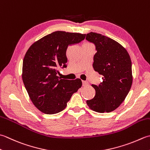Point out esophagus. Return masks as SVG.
Wrapping results in <instances>:
<instances>
[{
    "label": "esophagus",
    "mask_w": 150,
    "mask_h": 150,
    "mask_svg": "<svg viewBox=\"0 0 150 150\" xmlns=\"http://www.w3.org/2000/svg\"><path fill=\"white\" fill-rule=\"evenodd\" d=\"M89 84V83H88V82H87V81H83V86H88V85Z\"/></svg>",
    "instance_id": "obj_1"
}]
</instances>
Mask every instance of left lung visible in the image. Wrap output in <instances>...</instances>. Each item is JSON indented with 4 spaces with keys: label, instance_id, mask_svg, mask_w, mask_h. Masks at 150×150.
I'll return each instance as SVG.
<instances>
[{
    "label": "left lung",
    "instance_id": "left-lung-1",
    "mask_svg": "<svg viewBox=\"0 0 150 150\" xmlns=\"http://www.w3.org/2000/svg\"><path fill=\"white\" fill-rule=\"evenodd\" d=\"M86 40L96 46L93 67L103 77L102 83L92 85L96 95L86 103L96 112H110L122 104L131 89V58L126 49L110 38L91 32L86 34Z\"/></svg>",
    "mask_w": 150,
    "mask_h": 150
}]
</instances>
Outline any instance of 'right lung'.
<instances>
[{"label":"right lung","mask_w":150,"mask_h":150,"mask_svg":"<svg viewBox=\"0 0 150 150\" xmlns=\"http://www.w3.org/2000/svg\"><path fill=\"white\" fill-rule=\"evenodd\" d=\"M86 34L56 31L34 43L23 62V81L32 102L41 112H61L82 86L81 79H61L58 69L67 67L68 46L80 43Z\"/></svg>","instance_id":"right-lung-1"}]
</instances>
